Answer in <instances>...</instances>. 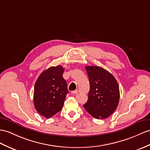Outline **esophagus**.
<instances>
[{
	"mask_svg": "<svg viewBox=\"0 0 150 150\" xmlns=\"http://www.w3.org/2000/svg\"><path fill=\"white\" fill-rule=\"evenodd\" d=\"M78 93V90H74V91H72L71 92V93L72 94H77Z\"/></svg>",
	"mask_w": 150,
	"mask_h": 150,
	"instance_id": "esophagus-1",
	"label": "esophagus"
}]
</instances>
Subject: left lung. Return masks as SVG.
Instances as JSON below:
<instances>
[{
	"label": "left lung",
	"mask_w": 150,
	"mask_h": 150,
	"mask_svg": "<svg viewBox=\"0 0 150 150\" xmlns=\"http://www.w3.org/2000/svg\"><path fill=\"white\" fill-rule=\"evenodd\" d=\"M90 81V91L85 110L97 119L109 117L118 107L119 85L110 72L98 66H86Z\"/></svg>",
	"instance_id": "left-lung-1"
}]
</instances>
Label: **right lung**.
<instances>
[{
	"instance_id": "right-lung-1",
	"label": "right lung",
	"mask_w": 150,
	"mask_h": 150,
	"mask_svg": "<svg viewBox=\"0 0 150 150\" xmlns=\"http://www.w3.org/2000/svg\"><path fill=\"white\" fill-rule=\"evenodd\" d=\"M61 65L51 67L44 71L36 80L34 91V104L36 110L50 118L59 112L68 93L67 85L62 74Z\"/></svg>"
}]
</instances>
